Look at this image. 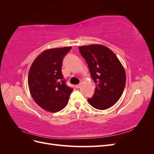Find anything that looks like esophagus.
I'll use <instances>...</instances> for the list:
<instances>
[{
    "instance_id": "1",
    "label": "esophagus",
    "mask_w": 154,
    "mask_h": 154,
    "mask_svg": "<svg viewBox=\"0 0 154 154\" xmlns=\"http://www.w3.org/2000/svg\"><path fill=\"white\" fill-rule=\"evenodd\" d=\"M81 86H82V83H80V84L76 85V87L77 88H79L81 87Z\"/></svg>"
}]
</instances>
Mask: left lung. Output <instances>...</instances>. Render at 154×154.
<instances>
[{
	"label": "left lung",
	"mask_w": 154,
	"mask_h": 154,
	"mask_svg": "<svg viewBox=\"0 0 154 154\" xmlns=\"http://www.w3.org/2000/svg\"><path fill=\"white\" fill-rule=\"evenodd\" d=\"M79 50L96 83L94 94L88 98V103L98 110L110 108L124 91L126 73L123 66L113 51L103 45H82Z\"/></svg>",
	"instance_id": "1"
}]
</instances>
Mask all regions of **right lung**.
Wrapping results in <instances>:
<instances>
[{
    "label": "right lung",
    "instance_id": "obj_1",
    "mask_svg": "<svg viewBox=\"0 0 154 154\" xmlns=\"http://www.w3.org/2000/svg\"><path fill=\"white\" fill-rule=\"evenodd\" d=\"M71 47L45 50L30 67L28 85L32 99L41 108L51 112L62 110L73 89L68 87L62 72L63 58Z\"/></svg>",
    "mask_w": 154,
    "mask_h": 154
}]
</instances>
